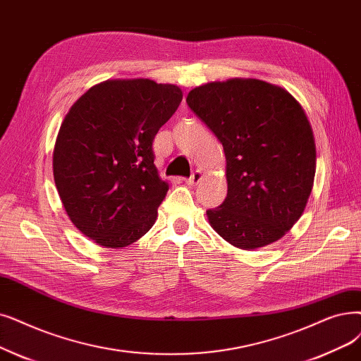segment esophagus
I'll return each mask as SVG.
<instances>
[{"label": "esophagus", "instance_id": "1", "mask_svg": "<svg viewBox=\"0 0 361 361\" xmlns=\"http://www.w3.org/2000/svg\"><path fill=\"white\" fill-rule=\"evenodd\" d=\"M200 178H202V174L199 171H195L193 174L189 177V178H184V181H185V184H189V185H195V184H197L199 181H200Z\"/></svg>", "mask_w": 361, "mask_h": 361}]
</instances>
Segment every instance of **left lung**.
<instances>
[{"label":"left lung","instance_id":"8db88e82","mask_svg":"<svg viewBox=\"0 0 361 361\" xmlns=\"http://www.w3.org/2000/svg\"><path fill=\"white\" fill-rule=\"evenodd\" d=\"M187 104L221 142L227 197L208 209L212 228L233 246L257 249L290 230L316 174V145L301 104L259 80L192 90Z\"/></svg>","mask_w":361,"mask_h":361}]
</instances>
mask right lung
<instances>
[{"label": "right lung", "instance_id": "obj_1", "mask_svg": "<svg viewBox=\"0 0 361 361\" xmlns=\"http://www.w3.org/2000/svg\"><path fill=\"white\" fill-rule=\"evenodd\" d=\"M183 100L177 85L106 81L76 100L61 123L53 172L76 228L106 247L134 243L154 224L169 189L153 140Z\"/></svg>", "mask_w": 361, "mask_h": 361}]
</instances>
